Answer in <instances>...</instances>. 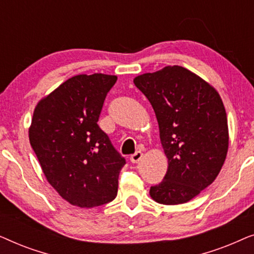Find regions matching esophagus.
I'll list each match as a JSON object with an SVG mask.
<instances>
[{"label": "esophagus", "instance_id": "34e87169", "mask_svg": "<svg viewBox=\"0 0 254 254\" xmlns=\"http://www.w3.org/2000/svg\"><path fill=\"white\" fill-rule=\"evenodd\" d=\"M143 157V154H142L141 151H136L135 154H133L130 156V162L131 163H138Z\"/></svg>", "mask_w": 254, "mask_h": 254}]
</instances>
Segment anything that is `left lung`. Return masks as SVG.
Wrapping results in <instances>:
<instances>
[{
	"label": "left lung",
	"mask_w": 254,
	"mask_h": 254,
	"mask_svg": "<svg viewBox=\"0 0 254 254\" xmlns=\"http://www.w3.org/2000/svg\"><path fill=\"white\" fill-rule=\"evenodd\" d=\"M158 121L168 171L150 196L163 204L192 200L214 182L227 157V113L220 95L206 81L179 65L134 78Z\"/></svg>",
	"instance_id": "1"
}]
</instances>
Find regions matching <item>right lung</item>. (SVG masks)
Listing matches in <instances>:
<instances>
[{
    "instance_id": "obj_1",
    "label": "right lung",
    "mask_w": 254,
    "mask_h": 254,
    "mask_svg": "<svg viewBox=\"0 0 254 254\" xmlns=\"http://www.w3.org/2000/svg\"><path fill=\"white\" fill-rule=\"evenodd\" d=\"M117 76L77 75L38 103L30 143L48 183L69 203L102 206L116 199L126 159L98 126Z\"/></svg>"
}]
</instances>
